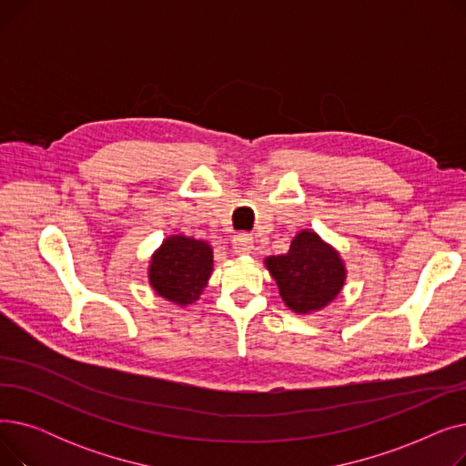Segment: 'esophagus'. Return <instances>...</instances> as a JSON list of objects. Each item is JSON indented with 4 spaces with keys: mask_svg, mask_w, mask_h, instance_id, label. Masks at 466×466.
I'll return each mask as SVG.
<instances>
[{
    "mask_svg": "<svg viewBox=\"0 0 466 466\" xmlns=\"http://www.w3.org/2000/svg\"><path fill=\"white\" fill-rule=\"evenodd\" d=\"M253 249V238L251 234H238L232 239V251L236 255H249Z\"/></svg>",
    "mask_w": 466,
    "mask_h": 466,
    "instance_id": "34e87169",
    "label": "esophagus"
}]
</instances>
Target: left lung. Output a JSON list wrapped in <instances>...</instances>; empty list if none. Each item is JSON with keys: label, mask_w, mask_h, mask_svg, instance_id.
<instances>
[{"label": "left lung", "mask_w": 466, "mask_h": 466, "mask_svg": "<svg viewBox=\"0 0 466 466\" xmlns=\"http://www.w3.org/2000/svg\"><path fill=\"white\" fill-rule=\"evenodd\" d=\"M283 304L299 315H309L332 304L348 279L339 251L315 230L304 228L292 238L289 251L264 258Z\"/></svg>", "instance_id": "1"}]
</instances>
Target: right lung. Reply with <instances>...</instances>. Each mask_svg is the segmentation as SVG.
<instances>
[{"label":"right lung","mask_w":466,"mask_h":466,"mask_svg":"<svg viewBox=\"0 0 466 466\" xmlns=\"http://www.w3.org/2000/svg\"><path fill=\"white\" fill-rule=\"evenodd\" d=\"M211 274V246L185 234L167 236L147 268V279L157 295L181 308L200 299Z\"/></svg>","instance_id":"1"}]
</instances>
